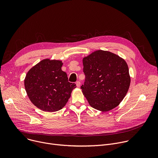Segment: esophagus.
I'll list each match as a JSON object with an SVG mask.
<instances>
[{
	"label": "esophagus",
	"instance_id": "34e87169",
	"mask_svg": "<svg viewBox=\"0 0 158 158\" xmlns=\"http://www.w3.org/2000/svg\"><path fill=\"white\" fill-rule=\"evenodd\" d=\"M76 84V86L77 87H80V85H81V82L80 81H77Z\"/></svg>",
	"mask_w": 158,
	"mask_h": 158
}]
</instances>
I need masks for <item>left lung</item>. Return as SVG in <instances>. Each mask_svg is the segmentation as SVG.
I'll use <instances>...</instances> for the list:
<instances>
[{"label":"left lung","mask_w":158,"mask_h":158,"mask_svg":"<svg viewBox=\"0 0 158 158\" xmlns=\"http://www.w3.org/2000/svg\"><path fill=\"white\" fill-rule=\"evenodd\" d=\"M82 62L85 78L81 88L90 106L102 112L117 107L131 82L126 61L115 54L98 50Z\"/></svg>","instance_id":"left-lung-1"}]
</instances>
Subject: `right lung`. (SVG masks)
Listing matches in <instances>:
<instances>
[{"mask_svg":"<svg viewBox=\"0 0 158 158\" xmlns=\"http://www.w3.org/2000/svg\"><path fill=\"white\" fill-rule=\"evenodd\" d=\"M63 63L58 60L46 59L32 67L24 80L27 94L39 109L47 112L61 109L71 97L74 83L68 82L62 71Z\"/></svg>","mask_w":158,"mask_h":158,"instance_id":"right-lung-1","label":"right lung"}]
</instances>
